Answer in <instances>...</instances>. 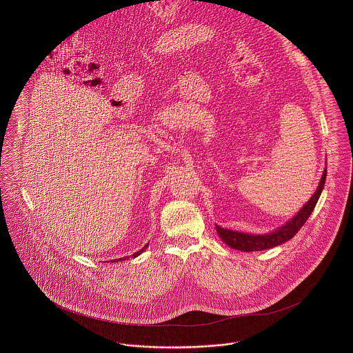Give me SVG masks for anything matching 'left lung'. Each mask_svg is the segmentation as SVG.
I'll return each mask as SVG.
<instances>
[{
	"label": "left lung",
	"instance_id": "8db88e82",
	"mask_svg": "<svg viewBox=\"0 0 353 353\" xmlns=\"http://www.w3.org/2000/svg\"><path fill=\"white\" fill-rule=\"evenodd\" d=\"M325 181H326V168L322 174L321 182L315 193L312 194V197L290 221H287L284 225H281L280 228H277L270 234L252 235V234L225 230L219 225H216V231L225 245H228L231 249L241 250V252H261V250H266V249H272L279 245H283L284 242L292 239L296 235V232L302 228L303 224L307 221V219L312 213L316 202L319 200L322 189L325 186Z\"/></svg>",
	"mask_w": 353,
	"mask_h": 353
}]
</instances>
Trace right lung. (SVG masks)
Here are the masks:
<instances>
[{
    "label": "right lung",
    "mask_w": 353,
    "mask_h": 353,
    "mask_svg": "<svg viewBox=\"0 0 353 353\" xmlns=\"http://www.w3.org/2000/svg\"><path fill=\"white\" fill-rule=\"evenodd\" d=\"M147 248H148V245H145V246H144V248H143L140 252H134V254L132 255V258H136V256H139V255H140L141 252H144ZM129 258H130V256H123V258H119V259H117V261H112V262H118V261H126V259H129Z\"/></svg>",
    "instance_id": "add662e5"
}]
</instances>
